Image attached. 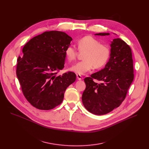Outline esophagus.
Returning a JSON list of instances; mask_svg holds the SVG:
<instances>
[{
	"mask_svg": "<svg viewBox=\"0 0 149 149\" xmlns=\"http://www.w3.org/2000/svg\"><path fill=\"white\" fill-rule=\"evenodd\" d=\"M77 79L78 80H81L82 76L81 75H79V74H77Z\"/></svg>",
	"mask_w": 149,
	"mask_h": 149,
	"instance_id": "obj_1",
	"label": "esophagus"
}]
</instances>
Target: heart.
<instances>
[{
    "label": "heart",
    "instance_id": "1",
    "mask_svg": "<svg viewBox=\"0 0 149 149\" xmlns=\"http://www.w3.org/2000/svg\"><path fill=\"white\" fill-rule=\"evenodd\" d=\"M78 48L80 51H85L84 60L72 65L70 70L77 74L83 75L94 67L101 68L107 63L110 55V50L105 45L101 44L98 40L91 36H86L78 42ZM65 54L69 61H74L77 55V49L71 45L67 47Z\"/></svg>",
    "mask_w": 149,
    "mask_h": 149
}]
</instances>
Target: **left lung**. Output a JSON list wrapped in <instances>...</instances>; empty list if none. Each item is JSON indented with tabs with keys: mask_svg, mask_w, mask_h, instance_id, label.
Wrapping results in <instances>:
<instances>
[{
	"mask_svg": "<svg viewBox=\"0 0 149 149\" xmlns=\"http://www.w3.org/2000/svg\"><path fill=\"white\" fill-rule=\"evenodd\" d=\"M110 47V57L104 68L84 79L86 88L82 95V104L89 112L95 115L107 114L119 107L134 79L130 47L120 38L114 39ZM94 79L102 82L95 83Z\"/></svg>",
	"mask_w": 149,
	"mask_h": 149,
	"instance_id": "obj_1",
	"label": "left lung"
}]
</instances>
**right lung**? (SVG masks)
Wrapping results in <instances>:
<instances>
[{
    "mask_svg": "<svg viewBox=\"0 0 149 149\" xmlns=\"http://www.w3.org/2000/svg\"><path fill=\"white\" fill-rule=\"evenodd\" d=\"M72 38L61 31H47L32 38L17 59L16 75L22 93L34 107L49 110L63 101L67 88L76 79L72 72L57 73L64 67L65 51Z\"/></svg>",
    "mask_w": 149,
    "mask_h": 149,
    "instance_id": "obj_1",
    "label": "right lung"
}]
</instances>
